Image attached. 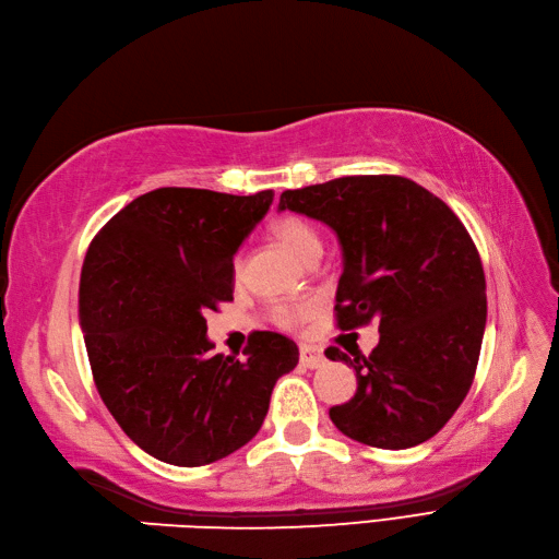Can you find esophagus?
Instances as JSON below:
<instances>
[{
    "label": "esophagus",
    "instance_id": "esophagus-1",
    "mask_svg": "<svg viewBox=\"0 0 559 559\" xmlns=\"http://www.w3.org/2000/svg\"><path fill=\"white\" fill-rule=\"evenodd\" d=\"M323 361H325V356L319 347L307 345V342L305 345H299V364H302L305 368H319V366H323Z\"/></svg>",
    "mask_w": 559,
    "mask_h": 559
}]
</instances>
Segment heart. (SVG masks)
<instances>
[{"label": "heart", "instance_id": "heart-1", "mask_svg": "<svg viewBox=\"0 0 559 559\" xmlns=\"http://www.w3.org/2000/svg\"><path fill=\"white\" fill-rule=\"evenodd\" d=\"M269 234L274 236L278 246L293 254L297 262H307L311 257H319L323 250V242L317 228H313L307 219L302 217H278L274 224L269 226ZM240 260H234V276H240ZM311 299H299V302H281L274 309H271V317L283 328H293L299 325L305 319H309L313 313Z\"/></svg>", "mask_w": 559, "mask_h": 559}]
</instances>
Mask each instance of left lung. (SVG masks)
Here are the masks:
<instances>
[{
	"instance_id": "1",
	"label": "left lung",
	"mask_w": 559,
	"mask_h": 559,
	"mask_svg": "<svg viewBox=\"0 0 559 559\" xmlns=\"http://www.w3.org/2000/svg\"><path fill=\"white\" fill-rule=\"evenodd\" d=\"M278 210L335 231L342 331L378 321L370 356L325 349L359 382L347 404L331 408L335 427L392 451L435 437L469 392L486 325L484 269L463 222L435 193L394 175L283 191Z\"/></svg>"
}]
</instances>
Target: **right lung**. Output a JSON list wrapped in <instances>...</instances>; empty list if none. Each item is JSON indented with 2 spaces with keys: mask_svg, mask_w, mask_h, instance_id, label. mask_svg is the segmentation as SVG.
<instances>
[{
  "mask_svg": "<svg viewBox=\"0 0 559 559\" xmlns=\"http://www.w3.org/2000/svg\"><path fill=\"white\" fill-rule=\"evenodd\" d=\"M274 193L155 189L96 234L80 278V325L110 416L157 461L198 467L248 443L281 376L290 337L257 331L242 359L210 354L205 313L234 299V254Z\"/></svg>",
  "mask_w": 559,
  "mask_h": 559,
  "instance_id": "obj_1",
  "label": "right lung"
}]
</instances>
